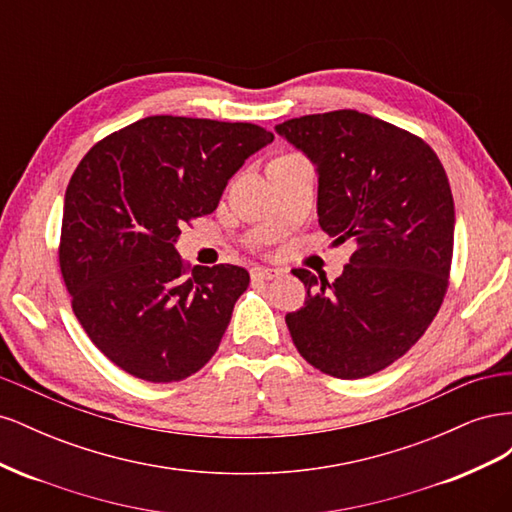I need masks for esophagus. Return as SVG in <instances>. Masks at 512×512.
Returning <instances> with one entry per match:
<instances>
[{
  "instance_id": "1",
  "label": "esophagus",
  "mask_w": 512,
  "mask_h": 512,
  "mask_svg": "<svg viewBox=\"0 0 512 512\" xmlns=\"http://www.w3.org/2000/svg\"><path fill=\"white\" fill-rule=\"evenodd\" d=\"M250 275H252L254 282H269V280H273V277L280 275V271L269 269V267H254L250 271Z\"/></svg>"
}]
</instances>
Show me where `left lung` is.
<instances>
[{"instance_id": "8db88e82", "label": "left lung", "mask_w": 512, "mask_h": 512, "mask_svg": "<svg viewBox=\"0 0 512 512\" xmlns=\"http://www.w3.org/2000/svg\"><path fill=\"white\" fill-rule=\"evenodd\" d=\"M318 170V222L352 245L335 282L307 269L301 309L286 314L294 346L322 374H378L423 337L448 290L455 205L423 138L359 111L288 119L275 128Z\"/></svg>"}]
</instances>
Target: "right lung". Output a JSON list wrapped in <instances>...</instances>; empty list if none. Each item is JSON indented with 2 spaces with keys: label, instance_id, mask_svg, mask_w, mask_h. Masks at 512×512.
Returning a JSON list of instances; mask_svg holds the SVG:
<instances>
[{
  "label": "right lung",
  "instance_id": "add662e5",
  "mask_svg": "<svg viewBox=\"0 0 512 512\" xmlns=\"http://www.w3.org/2000/svg\"><path fill=\"white\" fill-rule=\"evenodd\" d=\"M271 141L254 123L153 115L102 138L76 166L61 277L91 342L130 376L179 382L218 350L250 273L190 269L175 241L215 211L228 179Z\"/></svg>",
  "mask_w": 512,
  "mask_h": 512
}]
</instances>
